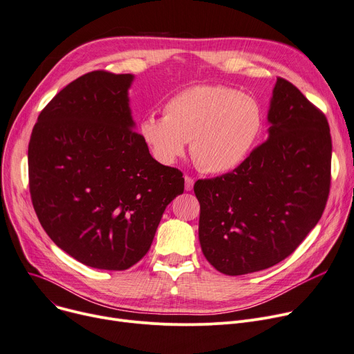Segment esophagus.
Returning <instances> with one entry per match:
<instances>
[{"label": "esophagus", "instance_id": "34e87169", "mask_svg": "<svg viewBox=\"0 0 354 354\" xmlns=\"http://www.w3.org/2000/svg\"><path fill=\"white\" fill-rule=\"evenodd\" d=\"M194 178H191L189 175L185 176V191H192L194 189Z\"/></svg>", "mask_w": 354, "mask_h": 354}]
</instances>
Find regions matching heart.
I'll use <instances>...</instances> for the list:
<instances>
[{
    "label": "heart",
    "instance_id": "obj_1",
    "mask_svg": "<svg viewBox=\"0 0 354 354\" xmlns=\"http://www.w3.org/2000/svg\"><path fill=\"white\" fill-rule=\"evenodd\" d=\"M262 124L261 106L248 93L198 85L165 104L163 118H144L139 133L162 163H172L191 140V156L201 171L226 174L248 159Z\"/></svg>",
    "mask_w": 354,
    "mask_h": 354
}]
</instances>
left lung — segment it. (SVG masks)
<instances>
[{
    "label": "left lung",
    "instance_id": "8db88e82",
    "mask_svg": "<svg viewBox=\"0 0 354 354\" xmlns=\"http://www.w3.org/2000/svg\"><path fill=\"white\" fill-rule=\"evenodd\" d=\"M269 138L232 172L199 179V242L207 262L229 276L281 262L317 225L332 179L326 115L277 78Z\"/></svg>",
    "mask_w": 354,
    "mask_h": 354
}]
</instances>
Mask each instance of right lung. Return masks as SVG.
<instances>
[{"label": "right lung", "mask_w": 354, "mask_h": 354, "mask_svg": "<svg viewBox=\"0 0 354 354\" xmlns=\"http://www.w3.org/2000/svg\"><path fill=\"white\" fill-rule=\"evenodd\" d=\"M131 74L92 71L41 111L28 144L30 194L51 241L78 262L125 270L149 250L183 174L155 160L128 106Z\"/></svg>", "instance_id": "right-lung-1"}]
</instances>
